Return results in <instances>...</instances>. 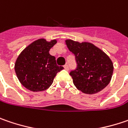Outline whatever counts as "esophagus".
I'll list each match as a JSON object with an SVG mask.
<instances>
[{"mask_svg":"<svg viewBox=\"0 0 128 128\" xmlns=\"http://www.w3.org/2000/svg\"><path fill=\"white\" fill-rule=\"evenodd\" d=\"M64 68H65L66 70H69V67H68V66L67 64H66V65L64 66Z\"/></svg>","mask_w":128,"mask_h":128,"instance_id":"esophagus-1","label":"esophagus"}]
</instances>
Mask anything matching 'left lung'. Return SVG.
Returning a JSON list of instances; mask_svg holds the SVG:
<instances>
[{
  "label": "left lung",
  "mask_w": 128,
  "mask_h": 128,
  "mask_svg": "<svg viewBox=\"0 0 128 128\" xmlns=\"http://www.w3.org/2000/svg\"><path fill=\"white\" fill-rule=\"evenodd\" d=\"M75 55L76 68L70 72L76 87L83 93L94 94L107 86L112 78L113 64L100 49L88 42L66 41Z\"/></svg>",
  "instance_id": "1"
}]
</instances>
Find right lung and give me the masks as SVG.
I'll use <instances>...</instances> for the list:
<instances>
[{"mask_svg":"<svg viewBox=\"0 0 128 128\" xmlns=\"http://www.w3.org/2000/svg\"><path fill=\"white\" fill-rule=\"evenodd\" d=\"M57 41L40 39L32 42L18 55L15 63L18 79L32 92H42L52 84L56 74L64 68L58 66L54 56L49 53Z\"/></svg>","mask_w":128,"mask_h":128,"instance_id":"1","label":"right lung"}]
</instances>
